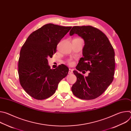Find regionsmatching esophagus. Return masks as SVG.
Returning a JSON list of instances; mask_svg holds the SVG:
<instances>
[{
  "mask_svg": "<svg viewBox=\"0 0 131 131\" xmlns=\"http://www.w3.org/2000/svg\"><path fill=\"white\" fill-rule=\"evenodd\" d=\"M73 73V70L71 69H69V71H68V73L69 74H71Z\"/></svg>",
  "mask_w": 131,
  "mask_h": 131,
  "instance_id": "esophagus-1",
  "label": "esophagus"
}]
</instances>
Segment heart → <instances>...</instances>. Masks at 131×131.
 Segmentation results:
<instances>
[{
  "label": "heart",
  "mask_w": 131,
  "mask_h": 131,
  "mask_svg": "<svg viewBox=\"0 0 131 131\" xmlns=\"http://www.w3.org/2000/svg\"><path fill=\"white\" fill-rule=\"evenodd\" d=\"M73 61H71V60H69V61H68V64H69V65H72L73 64Z\"/></svg>",
  "instance_id": "heart-1"
}]
</instances>
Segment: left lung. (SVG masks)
<instances>
[{
  "label": "left lung",
  "instance_id": "1",
  "mask_svg": "<svg viewBox=\"0 0 131 131\" xmlns=\"http://www.w3.org/2000/svg\"><path fill=\"white\" fill-rule=\"evenodd\" d=\"M77 34L84 41L81 58L76 67L80 71L89 70L83 76L77 71L71 90L74 95L85 100L95 99L106 91L114 80L115 68V51L107 36L99 29L91 26H73L70 36Z\"/></svg>",
  "mask_w": 131,
  "mask_h": 131
}]
</instances>
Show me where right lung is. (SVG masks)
Instances as JSON below:
<instances>
[{
  "label": "right lung",
  "instance_id": "right-lung-1",
  "mask_svg": "<svg viewBox=\"0 0 131 131\" xmlns=\"http://www.w3.org/2000/svg\"><path fill=\"white\" fill-rule=\"evenodd\" d=\"M71 27L46 24L32 32L23 45L18 64L20 82L34 99L42 100L51 96L67 75L66 65L51 69L48 58H52L57 45Z\"/></svg>",
  "mask_w": 131,
  "mask_h": 131
}]
</instances>
